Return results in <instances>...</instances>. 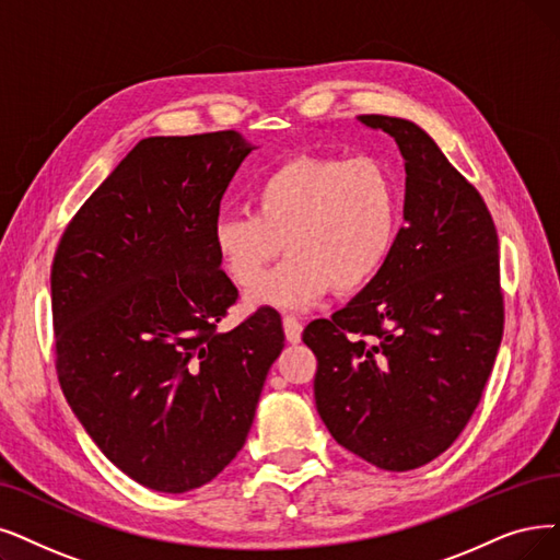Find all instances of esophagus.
I'll use <instances>...</instances> for the list:
<instances>
[{"label": "esophagus", "instance_id": "1", "mask_svg": "<svg viewBox=\"0 0 560 560\" xmlns=\"http://www.w3.org/2000/svg\"><path fill=\"white\" fill-rule=\"evenodd\" d=\"M282 328H284V338L289 345H299L301 342V335H303V326L299 319L294 317H284L282 319Z\"/></svg>", "mask_w": 560, "mask_h": 560}]
</instances>
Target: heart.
I'll return each mask as SVG.
<instances>
[{
	"label": "heart",
	"instance_id": "obj_1",
	"mask_svg": "<svg viewBox=\"0 0 560 560\" xmlns=\"http://www.w3.org/2000/svg\"><path fill=\"white\" fill-rule=\"evenodd\" d=\"M253 211L215 215L213 248L253 307L310 310L330 289L351 294L388 264L399 236V192L376 159L299 155L268 172L253 192ZM290 257L258 276L281 249Z\"/></svg>",
	"mask_w": 560,
	"mask_h": 560
}]
</instances>
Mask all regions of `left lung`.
Listing matches in <instances>:
<instances>
[{
    "mask_svg": "<svg viewBox=\"0 0 560 560\" xmlns=\"http://www.w3.org/2000/svg\"><path fill=\"white\" fill-rule=\"evenodd\" d=\"M405 159V228L368 287L303 342L317 355L315 401L353 455L411 471L466 428L503 338L499 236L480 192L418 124L363 115Z\"/></svg>",
    "mask_w": 560,
    "mask_h": 560,
    "instance_id": "8db88e82",
    "label": "left lung"
}]
</instances>
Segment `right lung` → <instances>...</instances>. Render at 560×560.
Segmentation results:
<instances>
[{
    "label": "right lung",
    "mask_w": 560,
    "mask_h": 560,
    "mask_svg": "<svg viewBox=\"0 0 560 560\" xmlns=\"http://www.w3.org/2000/svg\"><path fill=\"white\" fill-rule=\"evenodd\" d=\"M236 130L138 142L66 228L52 264L57 372L101 453L136 482L184 494L243 448L282 322L236 303L211 228L241 163Z\"/></svg>",
    "instance_id": "right-lung-1"
}]
</instances>
